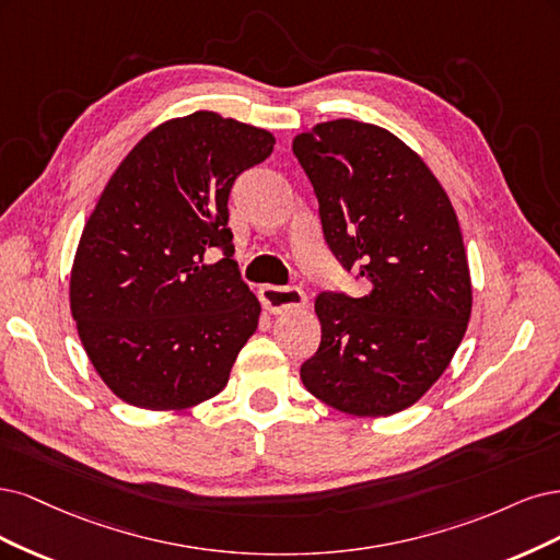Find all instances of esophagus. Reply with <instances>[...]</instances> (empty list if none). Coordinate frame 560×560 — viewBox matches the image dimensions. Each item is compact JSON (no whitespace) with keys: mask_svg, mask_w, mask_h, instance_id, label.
Segmentation results:
<instances>
[{"mask_svg":"<svg viewBox=\"0 0 560 560\" xmlns=\"http://www.w3.org/2000/svg\"><path fill=\"white\" fill-rule=\"evenodd\" d=\"M260 302L269 314H285L304 306L306 295L295 285H265L260 288Z\"/></svg>","mask_w":560,"mask_h":560,"instance_id":"34e87169","label":"esophagus"}]
</instances>
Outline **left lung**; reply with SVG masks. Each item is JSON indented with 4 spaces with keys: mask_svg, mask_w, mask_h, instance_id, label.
I'll return each mask as SVG.
<instances>
[{
    "mask_svg": "<svg viewBox=\"0 0 560 560\" xmlns=\"http://www.w3.org/2000/svg\"><path fill=\"white\" fill-rule=\"evenodd\" d=\"M293 153L330 254L368 285L360 298L318 293L320 345L302 384L355 417L402 411L442 376L470 320L456 211L425 162L376 125L320 122L293 139Z\"/></svg>",
    "mask_w": 560,
    "mask_h": 560,
    "instance_id": "left-lung-1",
    "label": "left lung"
}]
</instances>
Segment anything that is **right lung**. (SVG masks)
<instances>
[{
    "instance_id": "right-lung-1",
    "label": "right lung",
    "mask_w": 560,
    "mask_h": 560,
    "mask_svg": "<svg viewBox=\"0 0 560 560\" xmlns=\"http://www.w3.org/2000/svg\"><path fill=\"white\" fill-rule=\"evenodd\" d=\"M272 149L267 130L197 112L158 125L109 178L69 300L90 363L120 400L184 409L225 388L260 316L232 258L228 197Z\"/></svg>"
}]
</instances>
